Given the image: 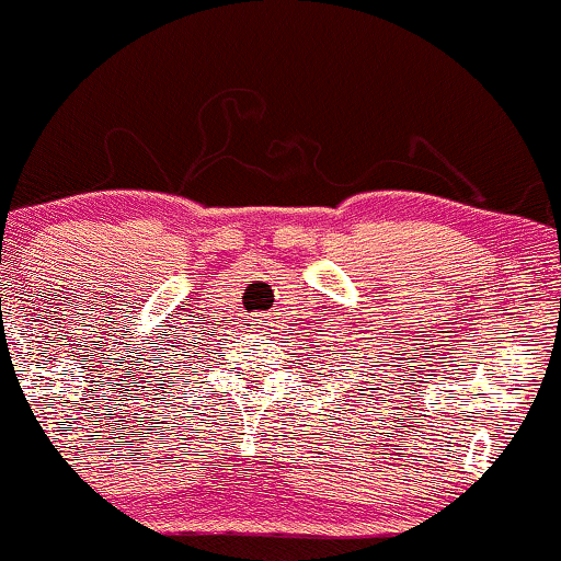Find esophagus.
<instances>
[{
  "instance_id": "1",
  "label": "esophagus",
  "mask_w": 561,
  "mask_h": 561,
  "mask_svg": "<svg viewBox=\"0 0 561 561\" xmlns=\"http://www.w3.org/2000/svg\"><path fill=\"white\" fill-rule=\"evenodd\" d=\"M263 319H266V313H253L255 324H263Z\"/></svg>"
}]
</instances>
